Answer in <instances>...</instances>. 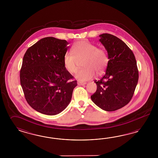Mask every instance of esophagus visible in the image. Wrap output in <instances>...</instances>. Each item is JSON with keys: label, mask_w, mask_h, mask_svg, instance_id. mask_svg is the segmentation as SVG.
I'll use <instances>...</instances> for the list:
<instances>
[{"label": "esophagus", "mask_w": 158, "mask_h": 158, "mask_svg": "<svg viewBox=\"0 0 158 158\" xmlns=\"http://www.w3.org/2000/svg\"><path fill=\"white\" fill-rule=\"evenodd\" d=\"M86 84V82H81V81H78L77 82V85H80V86H83V85H85Z\"/></svg>", "instance_id": "1"}]
</instances>
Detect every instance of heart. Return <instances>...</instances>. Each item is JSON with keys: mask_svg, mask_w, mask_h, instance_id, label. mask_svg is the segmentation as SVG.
<instances>
[{"mask_svg": "<svg viewBox=\"0 0 158 158\" xmlns=\"http://www.w3.org/2000/svg\"><path fill=\"white\" fill-rule=\"evenodd\" d=\"M72 53H67L64 56V65L71 73L77 70V61L84 58V68L77 71L75 78L81 81H87L96 75V71L101 73L105 70L109 62L107 53L105 50L98 48L94 44L87 41L78 42L72 46Z\"/></svg>", "mask_w": 158, "mask_h": 158, "instance_id": "obj_1", "label": "heart"}]
</instances>
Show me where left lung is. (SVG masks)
<instances>
[{
    "instance_id": "8db88e82",
    "label": "left lung",
    "mask_w": 158,
    "mask_h": 158,
    "mask_svg": "<svg viewBox=\"0 0 158 158\" xmlns=\"http://www.w3.org/2000/svg\"><path fill=\"white\" fill-rule=\"evenodd\" d=\"M108 53L109 62L104 76L95 81L97 90L91 100L102 110L114 111L129 102L139 81V71L133 52L122 40L111 34L99 35Z\"/></svg>"
}]
</instances>
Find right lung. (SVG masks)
Returning a JSON list of instances; mask_svg holds the SVG:
<instances>
[{
    "label": "right lung",
    "instance_id": "right-lung-1",
    "mask_svg": "<svg viewBox=\"0 0 158 158\" xmlns=\"http://www.w3.org/2000/svg\"><path fill=\"white\" fill-rule=\"evenodd\" d=\"M65 40L44 38L28 48L20 71L25 98L35 110L55 115L64 110L71 100L77 81L64 65L69 47Z\"/></svg>",
    "mask_w": 158,
    "mask_h": 158
}]
</instances>
